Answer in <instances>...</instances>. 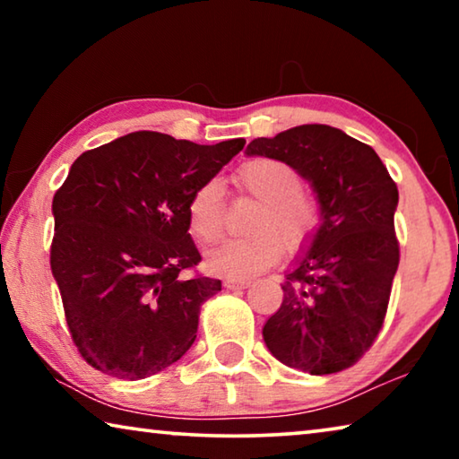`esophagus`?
Listing matches in <instances>:
<instances>
[{"instance_id": "34e87169", "label": "esophagus", "mask_w": 459, "mask_h": 459, "mask_svg": "<svg viewBox=\"0 0 459 459\" xmlns=\"http://www.w3.org/2000/svg\"><path fill=\"white\" fill-rule=\"evenodd\" d=\"M248 283H251L248 279H227V281H224V287L237 291V290H245V287H248Z\"/></svg>"}]
</instances>
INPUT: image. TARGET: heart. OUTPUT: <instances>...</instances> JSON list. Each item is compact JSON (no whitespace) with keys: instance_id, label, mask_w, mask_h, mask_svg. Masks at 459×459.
Wrapping results in <instances>:
<instances>
[{"instance_id":"heart-1","label":"heart","mask_w":459,"mask_h":459,"mask_svg":"<svg viewBox=\"0 0 459 459\" xmlns=\"http://www.w3.org/2000/svg\"><path fill=\"white\" fill-rule=\"evenodd\" d=\"M235 180L261 200L245 237H232L206 253L208 273L230 279L259 275L281 259L283 248L298 251L312 240L320 222L316 202L301 192L298 169L281 160L255 158L237 169ZM188 227L202 243H212L224 229V190L219 180L202 182L186 206Z\"/></svg>"}]
</instances>
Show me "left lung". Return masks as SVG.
Segmentation results:
<instances>
[{
  "label": "left lung",
  "instance_id": "left-lung-1",
  "mask_svg": "<svg viewBox=\"0 0 459 459\" xmlns=\"http://www.w3.org/2000/svg\"><path fill=\"white\" fill-rule=\"evenodd\" d=\"M247 155L287 161L312 184L320 229L281 283V307L263 325L285 367L332 375L368 351L383 328L399 267V190L370 145L330 126L257 137Z\"/></svg>",
  "mask_w": 459,
  "mask_h": 459
}]
</instances>
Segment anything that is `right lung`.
Returning a JSON list of instances; mask_svg holds the SVG:
<instances>
[{"label": "right lung", "mask_w": 459, "mask_h": 459, "mask_svg": "<svg viewBox=\"0 0 459 459\" xmlns=\"http://www.w3.org/2000/svg\"><path fill=\"white\" fill-rule=\"evenodd\" d=\"M245 147L135 131L84 152L54 194L50 267L73 342L92 368L139 380L180 360L219 279L200 263L188 200Z\"/></svg>", "instance_id": "1"}]
</instances>
